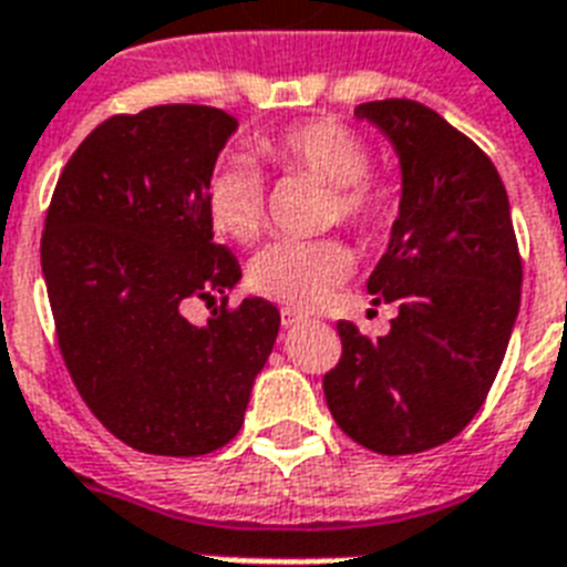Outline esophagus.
Instances as JSON below:
<instances>
[{
	"mask_svg": "<svg viewBox=\"0 0 567 567\" xmlns=\"http://www.w3.org/2000/svg\"><path fill=\"white\" fill-rule=\"evenodd\" d=\"M297 323H302V315H300V311L282 309V327H285V329H291V327H297Z\"/></svg>",
	"mask_w": 567,
	"mask_h": 567,
	"instance_id": "34e87169",
	"label": "esophagus"
}]
</instances>
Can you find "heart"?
<instances>
[{
    "label": "heart",
    "instance_id": "heart-1",
    "mask_svg": "<svg viewBox=\"0 0 567 567\" xmlns=\"http://www.w3.org/2000/svg\"><path fill=\"white\" fill-rule=\"evenodd\" d=\"M258 155L288 173L327 182V223L377 235L394 199L371 176V146L336 117H311L258 137ZM205 217L220 238L249 244L265 226V182L249 162L217 164L205 182ZM353 274V252L336 238L276 240L252 256L249 291L288 309H315Z\"/></svg>",
    "mask_w": 567,
    "mask_h": 567
}]
</instances>
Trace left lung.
I'll list each match as a JSON object with an SVG mask.
<instances>
[{
	"mask_svg": "<svg viewBox=\"0 0 567 567\" xmlns=\"http://www.w3.org/2000/svg\"><path fill=\"white\" fill-rule=\"evenodd\" d=\"M355 117L400 155L403 196L368 279L394 302L391 332L338 320L341 362L323 377L336 423L362 447L405 456L456 439L492 391L520 306V252L492 158L414 100L362 102Z\"/></svg>",
	"mask_w": 567,
	"mask_h": 567,
	"instance_id": "left-lung-1",
	"label": "left lung"
}]
</instances>
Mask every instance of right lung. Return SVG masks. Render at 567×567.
<instances>
[{
    "mask_svg": "<svg viewBox=\"0 0 567 567\" xmlns=\"http://www.w3.org/2000/svg\"><path fill=\"white\" fill-rule=\"evenodd\" d=\"M238 128L212 105H155L93 128L58 176L40 265L79 394L123 444L205 456L238 435L279 332L274 302L226 306L238 258L205 217V182ZM213 301L205 328L181 315Z\"/></svg>",
    "mask_w": 567,
    "mask_h": 567,
    "instance_id": "add662e5",
    "label": "right lung"
}]
</instances>
